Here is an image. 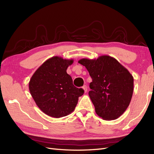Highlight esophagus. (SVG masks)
Here are the masks:
<instances>
[{"instance_id":"obj_1","label":"esophagus","mask_w":154,"mask_h":154,"mask_svg":"<svg viewBox=\"0 0 154 154\" xmlns=\"http://www.w3.org/2000/svg\"><path fill=\"white\" fill-rule=\"evenodd\" d=\"M83 89L84 90V92H85V93H86L87 92V86L86 85H84V86H83Z\"/></svg>"}]
</instances>
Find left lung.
<instances>
[{
  "mask_svg": "<svg viewBox=\"0 0 154 154\" xmlns=\"http://www.w3.org/2000/svg\"><path fill=\"white\" fill-rule=\"evenodd\" d=\"M92 79L88 95L96 113L103 119L118 118L127 110L134 91V78L117 60L108 55L97 59L82 58Z\"/></svg>",
  "mask_w": 154,
  "mask_h": 154,
  "instance_id": "obj_1",
  "label": "left lung"
}]
</instances>
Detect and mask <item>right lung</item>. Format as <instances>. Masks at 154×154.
<instances>
[{
    "instance_id": "add662e5",
    "label": "right lung",
    "mask_w": 154,
    "mask_h": 154,
    "mask_svg": "<svg viewBox=\"0 0 154 154\" xmlns=\"http://www.w3.org/2000/svg\"><path fill=\"white\" fill-rule=\"evenodd\" d=\"M73 59L50 58L37 69L30 79L29 89L38 108L51 117L59 118L74 111L84 91L74 87L67 67Z\"/></svg>"
}]
</instances>
